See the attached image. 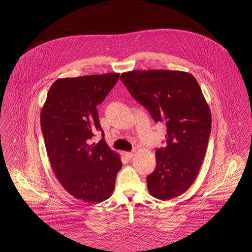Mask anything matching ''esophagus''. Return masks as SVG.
Returning a JSON list of instances; mask_svg holds the SVG:
<instances>
[{
	"instance_id": "34e87169",
	"label": "esophagus",
	"mask_w": 252,
	"mask_h": 252,
	"mask_svg": "<svg viewBox=\"0 0 252 252\" xmlns=\"http://www.w3.org/2000/svg\"><path fill=\"white\" fill-rule=\"evenodd\" d=\"M125 156H126V158L130 159L132 157L134 156V154H133V153H131V152H126V153H125Z\"/></svg>"
}]
</instances>
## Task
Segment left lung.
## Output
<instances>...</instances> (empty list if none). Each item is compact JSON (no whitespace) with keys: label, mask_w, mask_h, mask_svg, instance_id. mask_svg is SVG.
Wrapping results in <instances>:
<instances>
[{"label":"left lung","mask_w":252,"mask_h":252,"mask_svg":"<svg viewBox=\"0 0 252 252\" xmlns=\"http://www.w3.org/2000/svg\"><path fill=\"white\" fill-rule=\"evenodd\" d=\"M121 80L156 123L166 125V147L156 151L157 165L146 178L150 194L169 200L186 192L201 167L212 114L193 75L182 71L123 72Z\"/></svg>","instance_id":"8db88e82"}]
</instances>
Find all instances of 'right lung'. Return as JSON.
Listing matches in <instances>:
<instances>
[{
  "label": "right lung",
  "mask_w": 252,
  "mask_h": 252,
  "mask_svg": "<svg viewBox=\"0 0 252 252\" xmlns=\"http://www.w3.org/2000/svg\"><path fill=\"white\" fill-rule=\"evenodd\" d=\"M120 73L65 77L49 89L40 125L56 178L73 197L100 203L114 191L120 156L104 140L97 105L116 84ZM102 139L91 144L94 132Z\"/></svg>",
  "instance_id": "obj_1"
}]
</instances>
